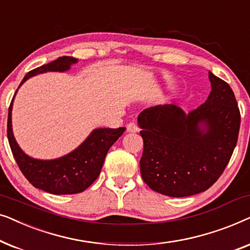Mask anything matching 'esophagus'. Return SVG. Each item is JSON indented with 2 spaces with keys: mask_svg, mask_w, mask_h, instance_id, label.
Returning a JSON list of instances; mask_svg holds the SVG:
<instances>
[{
  "mask_svg": "<svg viewBox=\"0 0 250 250\" xmlns=\"http://www.w3.org/2000/svg\"><path fill=\"white\" fill-rule=\"evenodd\" d=\"M126 131H127L128 133H136V132H138L139 127H138V125H136V123H134V122L128 123L127 126H126Z\"/></svg>",
  "mask_w": 250,
  "mask_h": 250,
  "instance_id": "34e87169",
  "label": "esophagus"
}]
</instances>
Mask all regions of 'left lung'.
I'll use <instances>...</instances> for the list:
<instances>
[{
	"label": "left lung",
	"mask_w": 250,
	"mask_h": 250,
	"mask_svg": "<svg viewBox=\"0 0 250 250\" xmlns=\"http://www.w3.org/2000/svg\"><path fill=\"white\" fill-rule=\"evenodd\" d=\"M208 75L207 100L188 115L175 104L150 107L139 115L140 170L156 192L179 198L206 191L233 153L240 111L230 85L210 71Z\"/></svg>",
	"instance_id": "obj_1"
}]
</instances>
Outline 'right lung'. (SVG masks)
I'll use <instances>...</instances> for the list:
<instances>
[{"instance_id":"obj_1","label":"right lung","mask_w":250,"mask_h":250,"mask_svg":"<svg viewBox=\"0 0 250 250\" xmlns=\"http://www.w3.org/2000/svg\"><path fill=\"white\" fill-rule=\"evenodd\" d=\"M77 62L78 60L73 57L58 58L52 62L29 71L19 86L36 75L47 71L63 73L70 69L71 64ZM12 104L13 99L9 108L6 132L13 157L20 170L34 187L52 194H74L86 190L98 179L108 150L126 129L125 127L95 128L82 145L67 155L50 160L36 159L23 152L13 136Z\"/></svg>"}]
</instances>
